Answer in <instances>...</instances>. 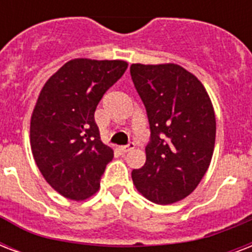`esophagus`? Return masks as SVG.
I'll list each match as a JSON object with an SVG mask.
<instances>
[{
    "instance_id": "esophagus-1",
    "label": "esophagus",
    "mask_w": 252,
    "mask_h": 252,
    "mask_svg": "<svg viewBox=\"0 0 252 252\" xmlns=\"http://www.w3.org/2000/svg\"><path fill=\"white\" fill-rule=\"evenodd\" d=\"M134 146H136L134 145V142H129L126 146H122V148H120V152H122V153H128V152L134 149Z\"/></svg>"
}]
</instances>
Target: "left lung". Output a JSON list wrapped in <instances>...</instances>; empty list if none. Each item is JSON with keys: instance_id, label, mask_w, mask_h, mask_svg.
Returning a JSON list of instances; mask_svg holds the SVG:
<instances>
[{"instance_id": "8db88e82", "label": "left lung", "mask_w": 252, "mask_h": 252, "mask_svg": "<svg viewBox=\"0 0 252 252\" xmlns=\"http://www.w3.org/2000/svg\"><path fill=\"white\" fill-rule=\"evenodd\" d=\"M130 76L150 126L146 162L132 179L146 199L172 204L187 197L211 163L216 116L203 84L176 64H132Z\"/></svg>"}]
</instances>
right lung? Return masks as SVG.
<instances>
[{
    "label": "right lung",
    "instance_id": "1",
    "mask_svg": "<svg viewBox=\"0 0 252 252\" xmlns=\"http://www.w3.org/2000/svg\"><path fill=\"white\" fill-rule=\"evenodd\" d=\"M126 66L122 60L74 59L39 94L30 126L31 150L41 175L66 199L94 195L114 158V150L100 140L94 112Z\"/></svg>",
    "mask_w": 252,
    "mask_h": 252
}]
</instances>
